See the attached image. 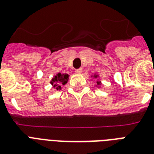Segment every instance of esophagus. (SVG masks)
I'll use <instances>...</instances> for the list:
<instances>
[{"instance_id":"esophagus-1","label":"esophagus","mask_w":154,"mask_h":154,"mask_svg":"<svg viewBox=\"0 0 154 154\" xmlns=\"http://www.w3.org/2000/svg\"><path fill=\"white\" fill-rule=\"evenodd\" d=\"M82 72V69H77L75 70V72L77 73V74H81Z\"/></svg>"}]
</instances>
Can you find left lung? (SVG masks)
I'll use <instances>...</instances> for the list:
<instances>
[{
  "mask_svg": "<svg viewBox=\"0 0 154 154\" xmlns=\"http://www.w3.org/2000/svg\"><path fill=\"white\" fill-rule=\"evenodd\" d=\"M97 77H98V75H97V74H94V78H97ZM97 86H99V85H101V82H99V81H97Z\"/></svg>",
  "mask_w": 154,
  "mask_h": 154,
  "instance_id": "8db88e82",
  "label": "left lung"
}]
</instances>
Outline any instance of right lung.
I'll list each match as a JSON object with an SVG mask.
<instances>
[{
    "instance_id": "add662e5",
    "label": "right lung",
    "mask_w": 154,
    "mask_h": 154,
    "mask_svg": "<svg viewBox=\"0 0 154 154\" xmlns=\"http://www.w3.org/2000/svg\"><path fill=\"white\" fill-rule=\"evenodd\" d=\"M68 80H69V75L66 74V73L62 74V73L59 72L53 77L50 83L52 84V85H53L54 89H57V90H60L61 85H65L68 82Z\"/></svg>"
}]
</instances>
